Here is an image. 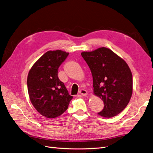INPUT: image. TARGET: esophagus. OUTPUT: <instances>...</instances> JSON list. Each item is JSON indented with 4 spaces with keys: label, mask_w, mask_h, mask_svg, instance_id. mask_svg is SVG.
Returning <instances> with one entry per match:
<instances>
[{
    "label": "esophagus",
    "mask_w": 153,
    "mask_h": 153,
    "mask_svg": "<svg viewBox=\"0 0 153 153\" xmlns=\"http://www.w3.org/2000/svg\"><path fill=\"white\" fill-rule=\"evenodd\" d=\"M79 93L82 96H86L88 95V91L86 90H85V89H80Z\"/></svg>",
    "instance_id": "esophagus-1"
}]
</instances>
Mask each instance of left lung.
<instances>
[{
    "label": "left lung",
    "mask_w": 153,
    "mask_h": 153,
    "mask_svg": "<svg viewBox=\"0 0 153 153\" xmlns=\"http://www.w3.org/2000/svg\"><path fill=\"white\" fill-rule=\"evenodd\" d=\"M81 55L91 70L94 94L105 105L98 114L110 118L121 113L132 94V74L127 64L106 47Z\"/></svg>",
    "instance_id": "1"
}]
</instances>
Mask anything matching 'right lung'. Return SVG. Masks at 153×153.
I'll list each match as a JSON object with an SVG mask.
<instances>
[{
  "label": "right lung",
  "mask_w": 153,
  "mask_h": 153,
  "mask_svg": "<svg viewBox=\"0 0 153 153\" xmlns=\"http://www.w3.org/2000/svg\"><path fill=\"white\" fill-rule=\"evenodd\" d=\"M68 55L61 50L47 51L29 71L27 86L30 99L36 110L45 117L61 115L73 99L58 76L59 67Z\"/></svg>",
  "instance_id": "1"
}]
</instances>
